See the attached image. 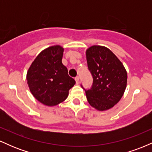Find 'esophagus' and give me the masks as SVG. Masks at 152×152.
I'll return each instance as SVG.
<instances>
[{
    "label": "esophagus",
    "mask_w": 152,
    "mask_h": 152,
    "mask_svg": "<svg viewBox=\"0 0 152 152\" xmlns=\"http://www.w3.org/2000/svg\"><path fill=\"white\" fill-rule=\"evenodd\" d=\"M75 81H76V84H78V83H79V77H78V76H76V77L75 78Z\"/></svg>",
    "instance_id": "esophagus-1"
}]
</instances>
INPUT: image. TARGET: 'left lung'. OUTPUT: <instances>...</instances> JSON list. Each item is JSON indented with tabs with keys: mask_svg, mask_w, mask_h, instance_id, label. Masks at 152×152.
<instances>
[{
	"mask_svg": "<svg viewBox=\"0 0 152 152\" xmlns=\"http://www.w3.org/2000/svg\"><path fill=\"white\" fill-rule=\"evenodd\" d=\"M88 69L93 77L91 88L85 89L91 106L99 111L112 108L124 93L127 73L114 53L106 47L93 46L86 50Z\"/></svg>",
	"mask_w": 152,
	"mask_h": 152,
	"instance_id": "obj_1",
	"label": "left lung"
}]
</instances>
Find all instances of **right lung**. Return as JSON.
<instances>
[{
	"instance_id": "right-lung-1",
	"label": "right lung",
	"mask_w": 152,
	"mask_h": 152,
	"mask_svg": "<svg viewBox=\"0 0 152 152\" xmlns=\"http://www.w3.org/2000/svg\"><path fill=\"white\" fill-rule=\"evenodd\" d=\"M64 48L48 47L38 54L27 72L26 79L34 96L46 106H56L68 97L76 83L62 64Z\"/></svg>"
}]
</instances>
